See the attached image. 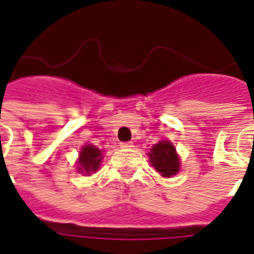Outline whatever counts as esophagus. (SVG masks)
Wrapping results in <instances>:
<instances>
[{
  "instance_id": "1",
  "label": "esophagus",
  "mask_w": 254,
  "mask_h": 254,
  "mask_svg": "<svg viewBox=\"0 0 254 254\" xmlns=\"http://www.w3.org/2000/svg\"><path fill=\"white\" fill-rule=\"evenodd\" d=\"M121 147L122 148H131V147H133V144L132 141H122Z\"/></svg>"
}]
</instances>
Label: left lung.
Listing matches in <instances>:
<instances>
[{
	"label": "left lung",
	"instance_id": "8db88e82",
	"mask_svg": "<svg viewBox=\"0 0 254 254\" xmlns=\"http://www.w3.org/2000/svg\"><path fill=\"white\" fill-rule=\"evenodd\" d=\"M149 162L163 178H171L180 170V159L170 140H162L151 148Z\"/></svg>",
	"mask_w": 254,
	"mask_h": 254
}]
</instances>
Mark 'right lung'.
<instances>
[{
  "instance_id": "obj_1",
  "label": "right lung",
  "mask_w": 254,
  "mask_h": 254,
  "mask_svg": "<svg viewBox=\"0 0 254 254\" xmlns=\"http://www.w3.org/2000/svg\"><path fill=\"white\" fill-rule=\"evenodd\" d=\"M102 151L96 148L95 145L86 144L79 152L78 159V171L80 174L90 175L91 172H96L102 162Z\"/></svg>"
}]
</instances>
